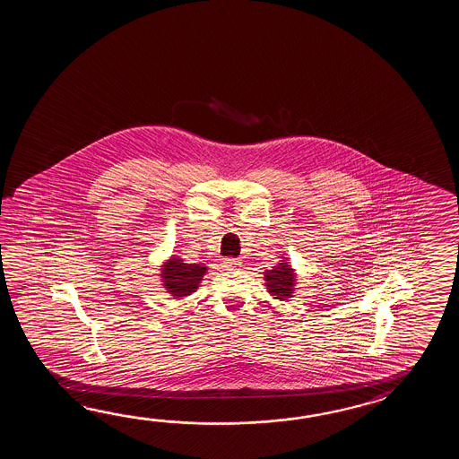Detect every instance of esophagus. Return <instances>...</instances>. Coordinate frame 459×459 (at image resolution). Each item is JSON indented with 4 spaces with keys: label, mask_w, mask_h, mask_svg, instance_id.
Segmentation results:
<instances>
[{
    "label": "esophagus",
    "mask_w": 459,
    "mask_h": 459,
    "mask_svg": "<svg viewBox=\"0 0 459 459\" xmlns=\"http://www.w3.org/2000/svg\"><path fill=\"white\" fill-rule=\"evenodd\" d=\"M223 267H225L226 271H234V269L241 267V263L238 259H225L223 261Z\"/></svg>",
    "instance_id": "34e87169"
}]
</instances>
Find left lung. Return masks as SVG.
I'll return each instance as SVG.
<instances>
[{
  "label": "left lung",
  "instance_id": "obj_1",
  "mask_svg": "<svg viewBox=\"0 0 459 459\" xmlns=\"http://www.w3.org/2000/svg\"><path fill=\"white\" fill-rule=\"evenodd\" d=\"M264 285L269 295H273L275 300L289 302L297 290V273L289 263V257L281 255L279 264H275L273 269L264 271Z\"/></svg>",
  "mask_w": 459,
  "mask_h": 459
}]
</instances>
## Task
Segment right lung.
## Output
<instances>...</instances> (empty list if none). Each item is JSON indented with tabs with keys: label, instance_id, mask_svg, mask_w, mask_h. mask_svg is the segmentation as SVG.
Segmentation results:
<instances>
[{
	"label": "right lung",
	"instance_id": "add662e5",
	"mask_svg": "<svg viewBox=\"0 0 459 459\" xmlns=\"http://www.w3.org/2000/svg\"><path fill=\"white\" fill-rule=\"evenodd\" d=\"M159 267H160L159 277L164 290L170 293V297H174L177 300H182L196 292V289L200 287L208 271V267L204 264L186 263L176 254H172Z\"/></svg>",
	"mask_w": 459,
	"mask_h": 459
}]
</instances>
